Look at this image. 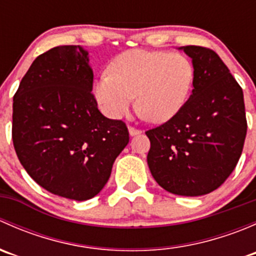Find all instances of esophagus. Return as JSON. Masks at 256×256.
Returning a JSON list of instances; mask_svg holds the SVG:
<instances>
[{
    "instance_id": "esophagus-1",
    "label": "esophagus",
    "mask_w": 256,
    "mask_h": 256,
    "mask_svg": "<svg viewBox=\"0 0 256 256\" xmlns=\"http://www.w3.org/2000/svg\"><path fill=\"white\" fill-rule=\"evenodd\" d=\"M128 134H130V136H136L140 134V131L136 130V128H128Z\"/></svg>"
}]
</instances>
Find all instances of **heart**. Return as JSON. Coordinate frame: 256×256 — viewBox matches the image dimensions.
<instances>
[{
    "label": "heart",
    "mask_w": 256,
    "mask_h": 256,
    "mask_svg": "<svg viewBox=\"0 0 256 256\" xmlns=\"http://www.w3.org/2000/svg\"><path fill=\"white\" fill-rule=\"evenodd\" d=\"M196 79L192 60L180 53L134 49L116 56L94 85L100 110L110 118L138 112L146 120L164 124L180 112Z\"/></svg>",
    "instance_id": "1"
}]
</instances>
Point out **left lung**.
I'll return each instance as SVG.
<instances>
[{
	"label": "left lung",
	"mask_w": 256,
	"mask_h": 256,
	"mask_svg": "<svg viewBox=\"0 0 256 256\" xmlns=\"http://www.w3.org/2000/svg\"><path fill=\"white\" fill-rule=\"evenodd\" d=\"M180 49L194 66L192 94L174 118L146 131L147 164L167 192L198 197L223 184L238 164L248 128L244 95L216 52Z\"/></svg>",
	"instance_id": "1"
}]
</instances>
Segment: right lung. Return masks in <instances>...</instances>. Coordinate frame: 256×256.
<instances>
[{
  "mask_svg": "<svg viewBox=\"0 0 256 256\" xmlns=\"http://www.w3.org/2000/svg\"><path fill=\"white\" fill-rule=\"evenodd\" d=\"M89 52L59 46L34 59L14 98L12 140L40 187L74 200L95 197L112 174L128 131L98 109Z\"/></svg>",
  "mask_w": 256,
  "mask_h": 256,
  "instance_id": "right-lung-1",
  "label": "right lung"
}]
</instances>
